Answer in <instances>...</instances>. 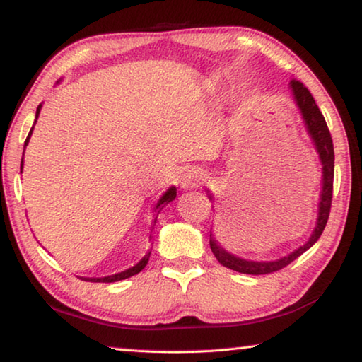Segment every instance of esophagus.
<instances>
[{
    "label": "esophagus",
    "instance_id": "esophagus-1",
    "mask_svg": "<svg viewBox=\"0 0 362 362\" xmlns=\"http://www.w3.org/2000/svg\"><path fill=\"white\" fill-rule=\"evenodd\" d=\"M201 182H203V175H201L198 170H187L185 174L182 175V182L180 185L182 188H194L201 185Z\"/></svg>",
    "mask_w": 362,
    "mask_h": 362
}]
</instances>
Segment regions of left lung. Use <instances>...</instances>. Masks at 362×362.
Masks as SVG:
<instances>
[{
	"mask_svg": "<svg viewBox=\"0 0 362 362\" xmlns=\"http://www.w3.org/2000/svg\"><path fill=\"white\" fill-rule=\"evenodd\" d=\"M291 88L293 97H296V102L302 112V116L305 119L306 129H308L310 136L313 137L316 150L320 153L321 163H322V192H321V201H320V212H317V223L316 228L311 235L310 241L297 249L296 252L291 255L283 257V259L274 260V262H247L243 260L240 257H235L233 254H228L226 250L220 246L216 241V238L211 236V249L218 263H222L223 267L235 269V272H240L244 274H268L274 273L283 269L284 267L289 265L297 257L302 255L305 250H308L313 244L320 240L322 235L324 228H326L329 214H330V206H332V192H334V145H332V137H330L329 127L326 124V119L321 113V110L317 108L313 95L310 94V90L305 88L303 83H300L298 79H292ZM207 198L212 199L211 196Z\"/></svg>",
	"mask_w": 362,
	"mask_h": 362,
	"instance_id": "8db88e82",
	"label": "left lung"
}]
</instances>
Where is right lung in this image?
Wrapping results in <instances>:
<instances>
[{
  "mask_svg": "<svg viewBox=\"0 0 362 362\" xmlns=\"http://www.w3.org/2000/svg\"><path fill=\"white\" fill-rule=\"evenodd\" d=\"M40 110H41V105H40L38 108H36V118H38ZM32 131H33V127H32ZM32 131H30L28 137H27V140H25V146H27V144H28L30 136H32ZM22 166H23V158H22ZM22 166H21V169H22ZM175 194H177V189H175V187H173V188H169L168 192L161 196V199L158 201V204H156V207H155L156 216H158L159 212H161V209H163L164 206H166L168 203H170V201H173V199L175 198ZM155 222H156V218H155ZM148 259H150V252L146 254V255L144 257V259L137 263L136 267L126 269V272H121V273H118V274H113V276H107V278H81V279H83V281H90V283H115V281H121V279L131 278V276H134V274H137V273L142 272L146 263H148Z\"/></svg>",
  "mask_w": 362,
  "mask_h": 362,
  "instance_id": "1",
  "label": "right lung"
}]
</instances>
